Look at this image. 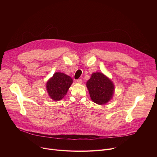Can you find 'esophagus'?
I'll list each match as a JSON object with an SVG mask.
<instances>
[{"label":"esophagus","instance_id":"1","mask_svg":"<svg viewBox=\"0 0 157 157\" xmlns=\"http://www.w3.org/2000/svg\"><path fill=\"white\" fill-rule=\"evenodd\" d=\"M76 81L78 83H79V84H81V83H82V82H83V81H82V79H77Z\"/></svg>","mask_w":157,"mask_h":157}]
</instances>
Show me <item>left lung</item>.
I'll list each match as a JSON object with an SVG mask.
<instances>
[{
    "label": "left lung",
    "instance_id": "8db88e82",
    "mask_svg": "<svg viewBox=\"0 0 157 157\" xmlns=\"http://www.w3.org/2000/svg\"><path fill=\"white\" fill-rule=\"evenodd\" d=\"M92 101L98 105H104L109 102L114 95V85L113 81L102 72L92 73L86 82Z\"/></svg>",
    "mask_w": 157,
    "mask_h": 157
}]
</instances>
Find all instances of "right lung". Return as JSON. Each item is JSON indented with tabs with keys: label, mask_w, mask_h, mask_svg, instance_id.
Here are the masks:
<instances>
[{
	"label": "right lung",
	"mask_w": 157,
	"mask_h": 157,
	"mask_svg": "<svg viewBox=\"0 0 157 157\" xmlns=\"http://www.w3.org/2000/svg\"><path fill=\"white\" fill-rule=\"evenodd\" d=\"M73 83L71 77L63 72H56L46 83V90L49 97L52 100H62L67 94L69 88Z\"/></svg>",
	"instance_id": "add662e5"
}]
</instances>
